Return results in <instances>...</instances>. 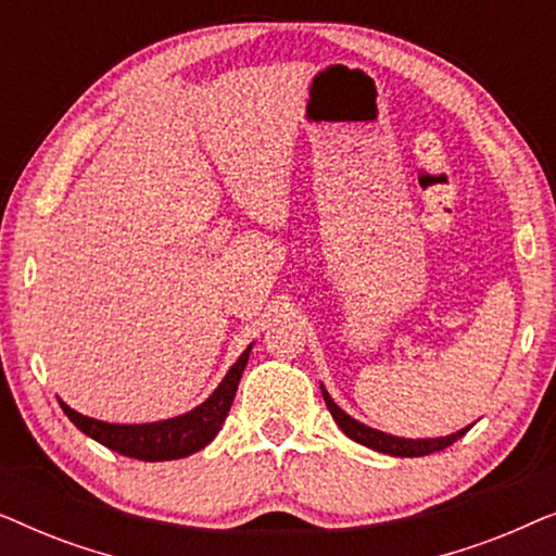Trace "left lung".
I'll return each mask as SVG.
<instances>
[{"label":"left lung","mask_w":556,"mask_h":556,"mask_svg":"<svg viewBox=\"0 0 556 556\" xmlns=\"http://www.w3.org/2000/svg\"><path fill=\"white\" fill-rule=\"evenodd\" d=\"M324 400H326V407H329V413L333 420L341 430L346 432L349 438L356 440V443L371 447V451H379V453H387V455H397V458H420V455H430V453H438V451H445L447 445H453L455 440L463 438L468 432L466 430H458L453 432V435L447 438H432V440H405V438H394V435H387V432H379V430H371L367 425L356 422L354 417H349L344 409H341L337 402L329 397V392L324 390Z\"/></svg>","instance_id":"obj_1"}]
</instances>
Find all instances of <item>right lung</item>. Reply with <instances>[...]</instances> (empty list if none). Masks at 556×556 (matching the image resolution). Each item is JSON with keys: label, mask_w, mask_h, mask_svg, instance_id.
Here are the masks:
<instances>
[{"label": "right lung", "mask_w": 556, "mask_h": 556, "mask_svg": "<svg viewBox=\"0 0 556 556\" xmlns=\"http://www.w3.org/2000/svg\"><path fill=\"white\" fill-rule=\"evenodd\" d=\"M248 356L250 346L242 352L240 359L232 364V369L227 371L223 384L210 394L207 402H202V405L194 407L192 413L174 417V420L149 425H111L75 413V409L65 405V402H60V407H63V413L71 417L75 428L86 432L88 438L98 440V443L111 447V451H116L121 455H128V458L149 463L187 458V455L202 451V447L217 435L219 428H223L225 417L230 413L235 392H238Z\"/></svg>", "instance_id": "obj_1"}]
</instances>
